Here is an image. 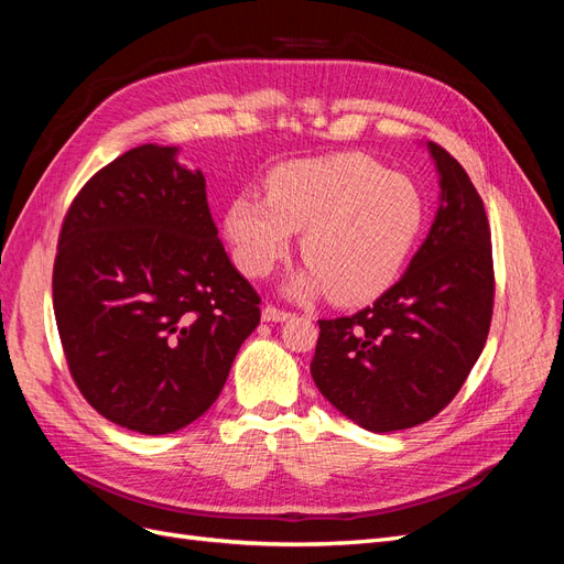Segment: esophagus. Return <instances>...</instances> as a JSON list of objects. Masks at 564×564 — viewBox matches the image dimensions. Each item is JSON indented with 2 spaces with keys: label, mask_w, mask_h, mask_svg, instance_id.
Instances as JSON below:
<instances>
[{
  "label": "esophagus",
  "mask_w": 564,
  "mask_h": 564,
  "mask_svg": "<svg viewBox=\"0 0 564 564\" xmlns=\"http://www.w3.org/2000/svg\"><path fill=\"white\" fill-rule=\"evenodd\" d=\"M261 317H263V322H284V319L292 317V313L280 311V308H275V305H265Z\"/></svg>",
  "instance_id": "esophagus-1"
}]
</instances>
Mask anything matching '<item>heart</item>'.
I'll list each match as a JSON object with an SVG mask.
<instances>
[{
    "instance_id": "b5f03b06",
    "label": "heart",
    "mask_w": 564,
    "mask_h": 564,
    "mask_svg": "<svg viewBox=\"0 0 564 564\" xmlns=\"http://www.w3.org/2000/svg\"><path fill=\"white\" fill-rule=\"evenodd\" d=\"M425 220L419 187L365 155H334L280 166L268 199L245 193L230 202L226 235L247 275L265 278L303 232L308 261L286 294L329 292L338 303H362L398 280Z\"/></svg>"
}]
</instances>
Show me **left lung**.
<instances>
[{
  "mask_svg": "<svg viewBox=\"0 0 564 564\" xmlns=\"http://www.w3.org/2000/svg\"><path fill=\"white\" fill-rule=\"evenodd\" d=\"M435 220L404 275L350 317L319 319L313 381L371 433L414 429L445 409L480 357L494 308L485 204L445 148Z\"/></svg>",
  "mask_w": 564,
  "mask_h": 564,
  "instance_id": "obj_1",
  "label": "left lung"
}]
</instances>
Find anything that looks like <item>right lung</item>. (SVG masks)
<instances>
[{
	"label": "right lung",
	"mask_w": 564,
	"mask_h": 564,
	"mask_svg": "<svg viewBox=\"0 0 564 564\" xmlns=\"http://www.w3.org/2000/svg\"><path fill=\"white\" fill-rule=\"evenodd\" d=\"M176 145L133 148L63 220L54 313L82 395L133 433L185 429L216 402L261 319L218 240L199 169Z\"/></svg>",
	"instance_id": "1"
}]
</instances>
